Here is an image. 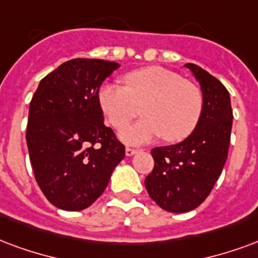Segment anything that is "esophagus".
<instances>
[{
  "label": "esophagus",
  "instance_id": "1",
  "mask_svg": "<svg viewBox=\"0 0 258 258\" xmlns=\"http://www.w3.org/2000/svg\"><path fill=\"white\" fill-rule=\"evenodd\" d=\"M137 152H138V149L130 148V146H128V148H125V154H127V156H134Z\"/></svg>",
  "mask_w": 258,
  "mask_h": 258
}]
</instances>
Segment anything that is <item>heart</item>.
<instances>
[{"instance_id":"heart-1","label":"heart","mask_w":258,"mask_h":258,"mask_svg":"<svg viewBox=\"0 0 258 258\" xmlns=\"http://www.w3.org/2000/svg\"><path fill=\"white\" fill-rule=\"evenodd\" d=\"M125 87L105 83L97 98L112 127L124 128L141 113L145 117L125 128L121 138L145 144L158 137L176 142L187 138L202 113V93L192 82L163 67H148L124 76Z\"/></svg>"}]
</instances>
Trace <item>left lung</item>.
I'll use <instances>...</instances> for the list:
<instances>
[{
	"mask_svg": "<svg viewBox=\"0 0 258 258\" xmlns=\"http://www.w3.org/2000/svg\"><path fill=\"white\" fill-rule=\"evenodd\" d=\"M184 67L201 85V117L180 144L152 150L154 167L145 179L150 198L173 213L196 209L211 194L228 156L234 117L230 94L223 83L196 64Z\"/></svg>",
	"mask_w": 258,
	"mask_h": 258,
	"instance_id": "left-lung-1",
	"label": "left lung"
}]
</instances>
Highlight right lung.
I'll return each mask as SVG.
<instances>
[{
	"instance_id": "add662e5",
	"label": "right lung",
	"mask_w": 258,
	"mask_h": 258,
	"mask_svg": "<svg viewBox=\"0 0 258 258\" xmlns=\"http://www.w3.org/2000/svg\"><path fill=\"white\" fill-rule=\"evenodd\" d=\"M117 62L74 58L41 81L32 95L26 139L38 186L54 207L82 211L100 197L124 145L104 124L102 82Z\"/></svg>"
}]
</instances>
